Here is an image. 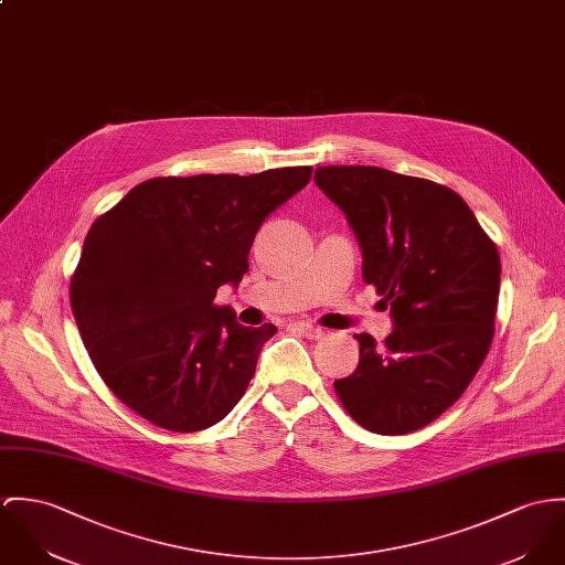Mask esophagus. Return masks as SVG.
I'll return each instance as SVG.
<instances>
[{"mask_svg":"<svg viewBox=\"0 0 565 565\" xmlns=\"http://www.w3.org/2000/svg\"><path fill=\"white\" fill-rule=\"evenodd\" d=\"M296 328H298L305 337L312 339V341H317V339H321V337L326 334L321 328H317V326H312V323H307V321H298Z\"/></svg>","mask_w":565,"mask_h":565,"instance_id":"1","label":"esophagus"}]
</instances>
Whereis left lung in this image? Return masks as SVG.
I'll use <instances>...</instances> for the list:
<instances>
[{"mask_svg":"<svg viewBox=\"0 0 565 565\" xmlns=\"http://www.w3.org/2000/svg\"><path fill=\"white\" fill-rule=\"evenodd\" d=\"M362 250V278L391 305L382 345L354 334L360 360L334 391L373 434H411L451 408L494 337L501 258L454 190L375 166H319Z\"/></svg>","mask_w":565,"mask_h":565,"instance_id":"obj_1","label":"left lung"}]
</instances>
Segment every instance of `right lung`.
Returning a JSON list of instances; mask_svg holds the SVG:
<instances>
[{
	"mask_svg": "<svg viewBox=\"0 0 565 565\" xmlns=\"http://www.w3.org/2000/svg\"><path fill=\"white\" fill-rule=\"evenodd\" d=\"M310 172L157 177L90 226L71 307L88 356L125 406L188 434L244 397L276 326L246 328L213 300L217 287H237L263 220L307 188Z\"/></svg>",
	"mask_w": 565,
	"mask_h": 565,
	"instance_id": "1",
	"label": "right lung"
}]
</instances>
